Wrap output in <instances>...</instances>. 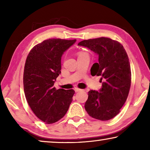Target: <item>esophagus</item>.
Returning <instances> with one entry per match:
<instances>
[{"label":"esophagus","instance_id":"esophagus-1","mask_svg":"<svg viewBox=\"0 0 150 150\" xmlns=\"http://www.w3.org/2000/svg\"><path fill=\"white\" fill-rule=\"evenodd\" d=\"M74 90H75V91L76 93H77V92H79V91H82V89H81V88H77V87L75 88H74Z\"/></svg>","mask_w":150,"mask_h":150}]
</instances>
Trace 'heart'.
<instances>
[{
	"mask_svg": "<svg viewBox=\"0 0 150 150\" xmlns=\"http://www.w3.org/2000/svg\"><path fill=\"white\" fill-rule=\"evenodd\" d=\"M82 53H83V52H81V53H80V54H82Z\"/></svg>",
	"mask_w": 150,
	"mask_h": 150,
	"instance_id": "1",
	"label": "heart"
}]
</instances>
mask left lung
Here are the masks:
<instances>
[{"label":"left lung","instance_id":"8db88e82","mask_svg":"<svg viewBox=\"0 0 150 150\" xmlns=\"http://www.w3.org/2000/svg\"><path fill=\"white\" fill-rule=\"evenodd\" d=\"M78 45L98 55V62L93 65L91 74L100 76L103 81L99 92L88 91L85 110L97 120H110L120 112L130 91L131 69L127 53L120 43L108 38L85 40Z\"/></svg>","mask_w":150,"mask_h":150}]
</instances>
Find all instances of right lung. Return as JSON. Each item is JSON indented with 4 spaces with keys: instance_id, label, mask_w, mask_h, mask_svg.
<instances>
[{
    "instance_id": "obj_1",
    "label": "right lung",
    "mask_w": 150,
    "mask_h": 150,
    "mask_svg": "<svg viewBox=\"0 0 150 150\" xmlns=\"http://www.w3.org/2000/svg\"><path fill=\"white\" fill-rule=\"evenodd\" d=\"M76 40L49 39L35 45L28 54L24 70L25 96L33 112L45 124L62 118L69 109L75 91L56 89L61 59Z\"/></svg>"
}]
</instances>
